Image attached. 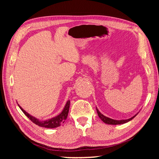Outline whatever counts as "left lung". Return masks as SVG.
<instances>
[{
  "instance_id": "8db88e82",
  "label": "left lung",
  "mask_w": 159,
  "mask_h": 159,
  "mask_svg": "<svg viewBox=\"0 0 159 159\" xmlns=\"http://www.w3.org/2000/svg\"><path fill=\"white\" fill-rule=\"evenodd\" d=\"M96 110H97V112H98L99 117L102 120L103 122H104L105 123H106V124H108V125H120V124L125 123H127V122H128L129 121H131V120H132L138 114V113H137L136 115H134V116H133L131 118H129L128 119L115 120V119H111V118H109V117H107L106 116H105V115H103L102 113H100V111L98 110V109L97 107H96Z\"/></svg>"
}]
</instances>
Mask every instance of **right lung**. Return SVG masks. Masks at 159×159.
<instances>
[{"label": "right lung", "mask_w": 159, "mask_h": 159, "mask_svg": "<svg viewBox=\"0 0 159 159\" xmlns=\"http://www.w3.org/2000/svg\"><path fill=\"white\" fill-rule=\"evenodd\" d=\"M70 101L68 100L67 102L65 107L63 109V111L57 116L51 118L50 119H47L45 120V121H41V120H39L38 119H36L35 117L32 116L29 113H28L26 111H25L20 105L18 104V107H20V109L22 110V111L25 114L26 116L28 117V118H29L31 121L35 123L37 125L42 127H45V128H56L61 125V123H63L65 120L66 119L67 117H68V112H69V109H70Z\"/></svg>", "instance_id": "right-lung-1"}]
</instances>
